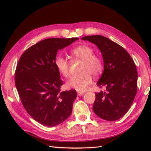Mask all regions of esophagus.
Returning <instances> with one entry per match:
<instances>
[{"mask_svg": "<svg viewBox=\"0 0 151 151\" xmlns=\"http://www.w3.org/2000/svg\"><path fill=\"white\" fill-rule=\"evenodd\" d=\"M84 92H80V91H77V95L79 96H83V94H84Z\"/></svg>", "mask_w": 151, "mask_h": 151, "instance_id": "1", "label": "esophagus"}]
</instances>
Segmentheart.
Returning a JSON list of instances; mask_svg holds the SVG:
<instances>
[{
	"label": "heart",
	"instance_id": "obj_1",
	"mask_svg": "<svg viewBox=\"0 0 151 151\" xmlns=\"http://www.w3.org/2000/svg\"><path fill=\"white\" fill-rule=\"evenodd\" d=\"M93 49L88 45H82L71 50L72 56L83 60L79 74L73 76L67 83L68 88L83 91L92 83V76H98L101 72L103 63L101 58L94 55ZM54 65L57 70L64 77L69 76V62L67 59L60 55H57L54 60Z\"/></svg>",
	"mask_w": 151,
	"mask_h": 151
}]
</instances>
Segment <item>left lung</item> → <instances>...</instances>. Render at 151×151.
<instances>
[{"label":"left lung","mask_w":151,"mask_h":151,"mask_svg":"<svg viewBox=\"0 0 151 151\" xmlns=\"http://www.w3.org/2000/svg\"><path fill=\"white\" fill-rule=\"evenodd\" d=\"M95 44L102 53L104 71L97 86L106 91L96 93L93 111L103 120L115 121L131 107L137 91V71L129 53L120 45L101 35L82 38Z\"/></svg>","instance_id":"1"}]
</instances>
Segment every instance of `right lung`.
I'll return each mask as SVG.
<instances>
[{
    "label": "right lung",
    "instance_id": "add662e5",
    "mask_svg": "<svg viewBox=\"0 0 151 151\" xmlns=\"http://www.w3.org/2000/svg\"><path fill=\"white\" fill-rule=\"evenodd\" d=\"M78 38H47L22 54L15 72V84L24 108L35 120L54 127L70 116L76 91L61 92L63 81L54 65L58 50Z\"/></svg>",
    "mask_w": 151,
    "mask_h": 151
}]
</instances>
